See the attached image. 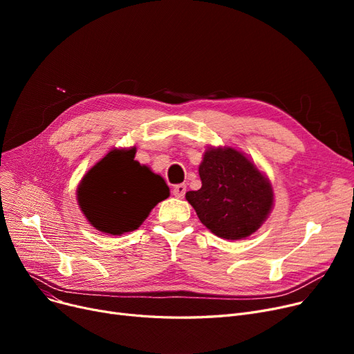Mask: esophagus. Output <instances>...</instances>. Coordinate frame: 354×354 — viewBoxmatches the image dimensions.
I'll use <instances>...</instances> for the list:
<instances>
[{"instance_id":"34e87169","label":"esophagus","mask_w":354,"mask_h":354,"mask_svg":"<svg viewBox=\"0 0 354 354\" xmlns=\"http://www.w3.org/2000/svg\"><path fill=\"white\" fill-rule=\"evenodd\" d=\"M172 194H174L176 198H183L185 194H187V185H185V183L175 185L174 189H172Z\"/></svg>"}]
</instances>
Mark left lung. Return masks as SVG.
Returning a JSON list of instances; mask_svg holds the SVG:
<instances>
[{
    "label": "left lung",
    "mask_w": 354,
    "mask_h": 354,
    "mask_svg": "<svg viewBox=\"0 0 354 354\" xmlns=\"http://www.w3.org/2000/svg\"><path fill=\"white\" fill-rule=\"evenodd\" d=\"M202 187L187 201L212 234L243 239L254 234L271 212L274 192L268 178L232 147H209L199 165Z\"/></svg>",
    "instance_id": "8db88e82"
}]
</instances>
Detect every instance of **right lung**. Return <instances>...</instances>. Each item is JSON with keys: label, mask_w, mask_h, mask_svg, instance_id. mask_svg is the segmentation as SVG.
I'll return each mask as SVG.
<instances>
[{"label": "right lung", "mask_w": 354, "mask_h": 354, "mask_svg": "<svg viewBox=\"0 0 354 354\" xmlns=\"http://www.w3.org/2000/svg\"><path fill=\"white\" fill-rule=\"evenodd\" d=\"M136 147L113 149L83 176L82 212L97 231L122 235L138 230L156 203L169 196L162 176L135 160Z\"/></svg>", "instance_id": "1"}]
</instances>
